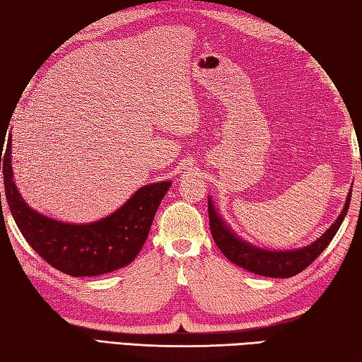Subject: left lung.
I'll list each match as a JSON object with an SVG mask.
<instances>
[{"instance_id":"1","label":"left lung","mask_w":362,"mask_h":362,"mask_svg":"<svg viewBox=\"0 0 362 362\" xmlns=\"http://www.w3.org/2000/svg\"><path fill=\"white\" fill-rule=\"evenodd\" d=\"M351 201V189L346 196L345 206L340 216L337 217L335 222L330 225V228L324 233L321 238H317L310 246L293 250H267L262 247H255L252 244L241 240L240 236L235 235L225 220L218 216L216 206L212 204V199H207V209H209V223L212 238L222 254L235 265L247 269L250 273L260 274L267 278H291L296 276L300 272L311 265L324 249L329 246V243L334 240L335 233L339 231L340 225L345 218L348 207Z\"/></svg>"}]
</instances>
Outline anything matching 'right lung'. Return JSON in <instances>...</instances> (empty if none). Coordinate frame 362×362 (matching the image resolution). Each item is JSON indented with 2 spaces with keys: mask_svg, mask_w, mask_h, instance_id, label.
<instances>
[{
  "mask_svg": "<svg viewBox=\"0 0 362 362\" xmlns=\"http://www.w3.org/2000/svg\"><path fill=\"white\" fill-rule=\"evenodd\" d=\"M11 136L3 151L0 169L4 175L6 201L27 243L49 265L70 276H99L122 268L136 259L148 238L170 182L139 188L119 209L93 223H65L33 211L16 187L11 166ZM1 204V193H0Z\"/></svg>",
  "mask_w": 362,
  "mask_h": 362,
  "instance_id": "obj_1",
  "label": "right lung"
}]
</instances>
